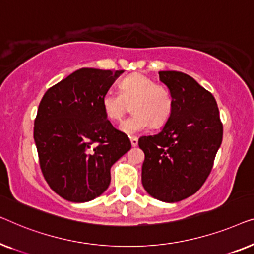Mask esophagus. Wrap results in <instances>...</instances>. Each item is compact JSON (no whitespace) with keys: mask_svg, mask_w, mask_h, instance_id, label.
<instances>
[{"mask_svg":"<svg viewBox=\"0 0 254 254\" xmlns=\"http://www.w3.org/2000/svg\"><path fill=\"white\" fill-rule=\"evenodd\" d=\"M131 145L132 147H135V146L138 145V138L137 137H131Z\"/></svg>","mask_w":254,"mask_h":254,"instance_id":"esophagus-1","label":"esophagus"}]
</instances>
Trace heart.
Returning a JSON list of instances; mask_svg holds the SVG:
<instances>
[{
	"label": "heart",
	"mask_w": 254,
	"mask_h": 254,
	"mask_svg": "<svg viewBox=\"0 0 254 254\" xmlns=\"http://www.w3.org/2000/svg\"><path fill=\"white\" fill-rule=\"evenodd\" d=\"M101 106L107 119L121 122L126 114L133 115L123 122L121 128L127 134L138 133L149 126L161 127L171 117L174 99L162 84L141 73H132L120 83V93L107 91L101 98Z\"/></svg>",
	"instance_id": "b5f03b06"
}]
</instances>
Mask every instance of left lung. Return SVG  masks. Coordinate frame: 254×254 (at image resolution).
<instances>
[{
    "mask_svg": "<svg viewBox=\"0 0 254 254\" xmlns=\"http://www.w3.org/2000/svg\"><path fill=\"white\" fill-rule=\"evenodd\" d=\"M174 99L162 131L139 138L145 153L141 182L153 198L181 201L195 193L210 174L223 126L213 94L180 71H160Z\"/></svg>",
    "mask_w": 254,
    "mask_h": 254,
    "instance_id": "obj_1",
    "label": "left lung"
}]
</instances>
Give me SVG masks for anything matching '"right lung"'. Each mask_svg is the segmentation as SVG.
I'll list each match as a JSON object with an SVG mask.
<instances>
[{"mask_svg": "<svg viewBox=\"0 0 254 254\" xmlns=\"http://www.w3.org/2000/svg\"><path fill=\"white\" fill-rule=\"evenodd\" d=\"M123 70L83 67L45 93L34 121L39 163L52 190L72 202L99 197L110 168L130 151V139L113 127L101 98Z\"/></svg>", "mask_w": 254, "mask_h": 254, "instance_id": "1", "label": "right lung"}]
</instances>
